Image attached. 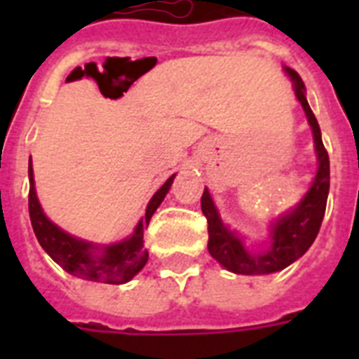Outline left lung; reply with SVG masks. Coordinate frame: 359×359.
I'll return each mask as SVG.
<instances>
[{
  "label": "left lung",
  "instance_id": "left-lung-1",
  "mask_svg": "<svg viewBox=\"0 0 359 359\" xmlns=\"http://www.w3.org/2000/svg\"><path fill=\"white\" fill-rule=\"evenodd\" d=\"M285 72L294 81L296 98L300 100L307 121H309V126L313 130L318 169L311 188L290 212L276 219V224L272 225V231H270V244L261 251H248L242 238H238L233 231L225 227L207 188L201 197V210L208 224V253L229 272L242 273V276H262V273L279 272L289 266L290 262L300 259L317 238L324 212H326V201H328L330 191L328 152L324 149L317 117L313 115L311 108L307 104L306 86H304L300 74L289 67H285Z\"/></svg>",
  "mask_w": 359,
  "mask_h": 359
}]
</instances>
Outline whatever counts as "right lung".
<instances>
[{"instance_id":"1","label":"right lung","mask_w":359,"mask_h":359,"mask_svg":"<svg viewBox=\"0 0 359 359\" xmlns=\"http://www.w3.org/2000/svg\"><path fill=\"white\" fill-rule=\"evenodd\" d=\"M173 179L175 175L169 177L162 188L152 196L147 205L145 216L140 219V224L128 238L121 240L117 244L100 245L65 233L44 216L41 203L36 199L33 168L29 162V218L36 240L42 245V250L46 251L65 272L72 273L76 278L111 285L126 283L149 261V253L143 245V231L147 229L152 214L156 212V208L160 207V203L163 201V197L173 184Z\"/></svg>"}]
</instances>
